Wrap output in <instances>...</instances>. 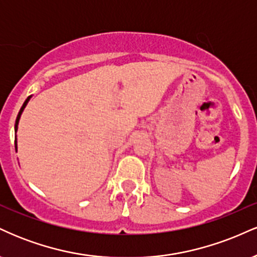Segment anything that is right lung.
<instances>
[{"mask_svg": "<svg viewBox=\"0 0 257 257\" xmlns=\"http://www.w3.org/2000/svg\"><path fill=\"white\" fill-rule=\"evenodd\" d=\"M29 99H30V96H29V98L25 100V102H24V104H23V106H22V108H20L19 113H18V117H17V119H16V132H17V129H18V123H19V118H20V114H22V112H23V110H24V108H25V106H26V104H28ZM14 144H16V150H17V139H16V140H14Z\"/></svg>", "mask_w": 257, "mask_h": 257, "instance_id": "obj_1", "label": "right lung"}]
</instances>
